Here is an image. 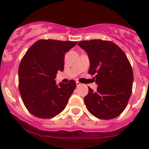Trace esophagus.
I'll return each mask as SVG.
<instances>
[{"label": "esophagus", "mask_w": 149, "mask_h": 149, "mask_svg": "<svg viewBox=\"0 0 149 149\" xmlns=\"http://www.w3.org/2000/svg\"><path fill=\"white\" fill-rule=\"evenodd\" d=\"M76 85H77V86H79L81 85V84L80 82H79V81H76Z\"/></svg>", "instance_id": "34e87169"}]
</instances>
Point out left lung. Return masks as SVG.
<instances>
[{
  "mask_svg": "<svg viewBox=\"0 0 149 149\" xmlns=\"http://www.w3.org/2000/svg\"><path fill=\"white\" fill-rule=\"evenodd\" d=\"M78 45L86 51L90 61L88 73L95 75L98 84L96 91L88 87V93L84 98L88 111L101 119L118 116L132 93L134 74L127 56L109 40H83Z\"/></svg>",
  "mask_w": 149,
  "mask_h": 149,
  "instance_id": "8db88e82",
  "label": "left lung"
}]
</instances>
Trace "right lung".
I'll list each match as a JSON object with an SVG mask.
<instances>
[{
  "instance_id": "add662e5",
  "label": "right lung",
  "mask_w": 149,
  "mask_h": 149,
  "mask_svg": "<svg viewBox=\"0 0 149 149\" xmlns=\"http://www.w3.org/2000/svg\"><path fill=\"white\" fill-rule=\"evenodd\" d=\"M77 41L41 39L30 47L20 63L18 88L28 111L40 118H51L63 110L76 86L74 80L56 84L64 69L65 53Z\"/></svg>"
}]
</instances>
